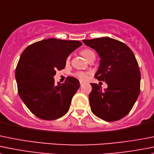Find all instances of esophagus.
Returning a JSON list of instances; mask_svg holds the SVG:
<instances>
[{
    "label": "esophagus",
    "instance_id": "34e87169",
    "mask_svg": "<svg viewBox=\"0 0 154 154\" xmlns=\"http://www.w3.org/2000/svg\"><path fill=\"white\" fill-rule=\"evenodd\" d=\"M83 85V82H80V86H82Z\"/></svg>",
    "mask_w": 154,
    "mask_h": 154
}]
</instances>
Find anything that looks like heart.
Here are the masks:
<instances>
[{
  "label": "heart",
  "mask_w": 154,
  "mask_h": 154,
  "mask_svg": "<svg viewBox=\"0 0 154 154\" xmlns=\"http://www.w3.org/2000/svg\"><path fill=\"white\" fill-rule=\"evenodd\" d=\"M80 53H81L82 56H83L86 60L89 59L91 57H92V56H95V53H94L92 50H89V49H84V50H83L81 52H80ZM69 62H70V57L68 56V57L66 59L65 63L68 65V64H69ZM89 74L88 72L77 71V72H76L75 74H74V76H75L76 77H77L78 79H80V80L84 81V80H86L88 79V77H89Z\"/></svg>",
  "instance_id": "1"
}]
</instances>
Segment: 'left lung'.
<instances>
[{"mask_svg":"<svg viewBox=\"0 0 154 154\" xmlns=\"http://www.w3.org/2000/svg\"><path fill=\"white\" fill-rule=\"evenodd\" d=\"M83 42L99 55L100 66L95 77L108 86L101 90L97 83H91V110L107 122L123 118L140 93L141 73L133 52L124 43L107 37Z\"/></svg>","mask_w":154,"mask_h":154,"instance_id":"1","label":"left lung"}]
</instances>
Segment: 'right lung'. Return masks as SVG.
I'll return each instance as SVG.
<instances>
[{
  "mask_svg": "<svg viewBox=\"0 0 154 154\" xmlns=\"http://www.w3.org/2000/svg\"><path fill=\"white\" fill-rule=\"evenodd\" d=\"M82 43L50 38L34 43L22 53L16 68L18 93L36 117L54 120L69 110L80 82L68 77L65 83H55L56 71L65 67L68 56Z\"/></svg>",
  "mask_w": 154,
  "mask_h": 154,
  "instance_id": "right-lung-1",
  "label": "right lung"
}]
</instances>
